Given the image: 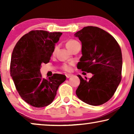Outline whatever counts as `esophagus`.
Wrapping results in <instances>:
<instances>
[{
	"label": "esophagus",
	"mask_w": 134,
	"mask_h": 134,
	"mask_svg": "<svg viewBox=\"0 0 134 134\" xmlns=\"http://www.w3.org/2000/svg\"><path fill=\"white\" fill-rule=\"evenodd\" d=\"M73 76V74H66V78H69L71 77H72Z\"/></svg>",
	"instance_id": "1"
}]
</instances>
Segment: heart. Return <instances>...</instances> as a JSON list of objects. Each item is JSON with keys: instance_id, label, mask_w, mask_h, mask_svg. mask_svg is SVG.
<instances>
[{"instance_id": "obj_1", "label": "heart", "mask_w": 134, "mask_h": 134, "mask_svg": "<svg viewBox=\"0 0 134 134\" xmlns=\"http://www.w3.org/2000/svg\"><path fill=\"white\" fill-rule=\"evenodd\" d=\"M78 44H79V43L77 41H76V40L70 39V40H68V41H66V46L67 48L69 50L72 51V49H74V47ZM57 49V46H55L54 47V49H53V52H52L53 54H54L55 53ZM72 65V63H63L62 66V69L64 71H70L71 68V66Z\"/></svg>"}]
</instances>
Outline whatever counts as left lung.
Segmentation results:
<instances>
[{
  "instance_id": "8db88e82",
  "label": "left lung",
  "mask_w": 134,
  "mask_h": 134,
  "mask_svg": "<svg viewBox=\"0 0 134 134\" xmlns=\"http://www.w3.org/2000/svg\"><path fill=\"white\" fill-rule=\"evenodd\" d=\"M74 35L82 42L77 68L93 74L88 80L78 75L80 82L76 93L89 105H102L111 98L121 80L120 46L113 36L97 27H83Z\"/></svg>"
}]
</instances>
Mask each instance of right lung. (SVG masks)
Here are the masks:
<instances>
[{"instance_id":"right-lung-1","label":"right lung","mask_w":134,"mask_h":134,"mask_svg":"<svg viewBox=\"0 0 134 134\" xmlns=\"http://www.w3.org/2000/svg\"><path fill=\"white\" fill-rule=\"evenodd\" d=\"M61 32L32 30L20 38L13 51L10 74L23 99L33 107L40 108L52 103L65 75L54 74L42 79V63L49 62L55 44Z\"/></svg>"}]
</instances>
